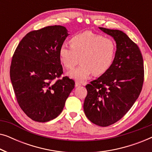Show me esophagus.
<instances>
[{
	"instance_id": "esophagus-1",
	"label": "esophagus",
	"mask_w": 152,
	"mask_h": 152,
	"mask_svg": "<svg viewBox=\"0 0 152 152\" xmlns=\"http://www.w3.org/2000/svg\"><path fill=\"white\" fill-rule=\"evenodd\" d=\"M82 84H81L80 82H77V81H76L75 82V86L76 87H77V86H82Z\"/></svg>"
}]
</instances>
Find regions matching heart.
<instances>
[{"label":"heart","mask_w":152,"mask_h":152,"mask_svg":"<svg viewBox=\"0 0 152 152\" xmlns=\"http://www.w3.org/2000/svg\"><path fill=\"white\" fill-rule=\"evenodd\" d=\"M70 45L63 43L59 51L60 61L67 69H72L68 76L83 82L93 74L100 75L111 68L115 59L116 43L113 39L86 32L77 34L70 41Z\"/></svg>","instance_id":"b5f03b06"}]
</instances>
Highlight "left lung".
I'll use <instances>...</instances> for the list:
<instances>
[{"mask_svg": "<svg viewBox=\"0 0 152 152\" xmlns=\"http://www.w3.org/2000/svg\"><path fill=\"white\" fill-rule=\"evenodd\" d=\"M99 28L113 37L117 50L111 68L86 86L84 111L93 124L108 126L121 119L140 95L144 64L138 46L125 33Z\"/></svg>", "mask_w": 152, "mask_h": 152, "instance_id": "1", "label": "left lung"}]
</instances>
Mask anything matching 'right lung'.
<instances>
[{"mask_svg": "<svg viewBox=\"0 0 152 152\" xmlns=\"http://www.w3.org/2000/svg\"><path fill=\"white\" fill-rule=\"evenodd\" d=\"M68 33L61 26L28 32L12 57L10 79L17 102L32 120L48 122L57 118L75 87L63 77L59 51Z\"/></svg>", "mask_w": 152, "mask_h": 152, "instance_id": "right-lung-1", "label": "right lung"}]
</instances>
